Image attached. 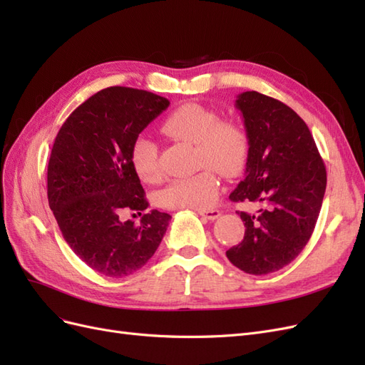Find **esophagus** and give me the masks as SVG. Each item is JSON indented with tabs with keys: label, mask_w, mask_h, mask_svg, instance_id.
Instances as JSON below:
<instances>
[{
	"label": "esophagus",
	"mask_w": 365,
	"mask_h": 365,
	"mask_svg": "<svg viewBox=\"0 0 365 365\" xmlns=\"http://www.w3.org/2000/svg\"><path fill=\"white\" fill-rule=\"evenodd\" d=\"M200 215L204 216L208 220H215L220 216V212H219V210H201Z\"/></svg>",
	"instance_id": "1"
}]
</instances>
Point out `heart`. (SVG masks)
Returning <instances> with one entry per match:
<instances>
[{"label":"heart","mask_w":365,"mask_h":365,"mask_svg":"<svg viewBox=\"0 0 365 365\" xmlns=\"http://www.w3.org/2000/svg\"><path fill=\"white\" fill-rule=\"evenodd\" d=\"M163 130L173 138L195 143L197 164L210 168L172 180L160 195L161 204L200 212L212 208L220 193L216 170L225 176H236L245 168L248 138L244 129L233 121H220L215 109L200 103H185L165 117ZM130 163L143 181L155 182L161 178L158 146L152 140L138 137L134 141Z\"/></svg>","instance_id":"1"}]
</instances>
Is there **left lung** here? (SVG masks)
Returning <instances> with one entry per match:
<instances>
[{"mask_svg": "<svg viewBox=\"0 0 365 365\" xmlns=\"http://www.w3.org/2000/svg\"><path fill=\"white\" fill-rule=\"evenodd\" d=\"M248 138L245 178L230 195L252 202L257 213L240 212L245 236L227 251L247 274L263 275L289 264L311 239L322 210L327 175L303 118L277 98L257 91L237 96Z\"/></svg>", "mask_w": 365, "mask_h": 365, "instance_id": "obj_1", "label": "left lung"}]
</instances>
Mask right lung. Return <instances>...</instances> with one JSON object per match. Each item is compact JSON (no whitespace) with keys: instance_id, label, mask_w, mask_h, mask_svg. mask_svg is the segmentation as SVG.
Returning a JSON list of instances; mask_svg holds the SVG:
<instances>
[{"instance_id":"right-lung-1","label":"right lung","mask_w":365,"mask_h":365,"mask_svg":"<svg viewBox=\"0 0 365 365\" xmlns=\"http://www.w3.org/2000/svg\"><path fill=\"white\" fill-rule=\"evenodd\" d=\"M169 105L145 90L105 88L74 109L54 140L48 205L76 256L106 277L145 267L168 230L172 216L158 210L143 215L140 225L120 217L149 207L130 148Z\"/></svg>"}]
</instances>
